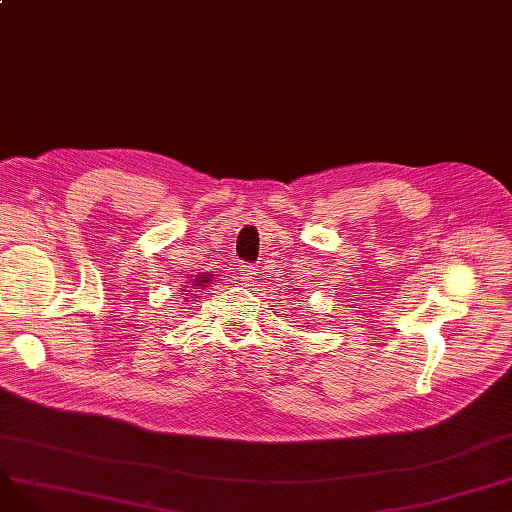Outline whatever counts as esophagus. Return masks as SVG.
<instances>
[{
	"label": "esophagus",
	"instance_id": "34e87169",
	"mask_svg": "<svg viewBox=\"0 0 512 512\" xmlns=\"http://www.w3.org/2000/svg\"><path fill=\"white\" fill-rule=\"evenodd\" d=\"M238 276H240V280H242V284H245V286H253V284H255V280H257L255 267H253V265H249V263L238 267Z\"/></svg>",
	"mask_w": 512,
	"mask_h": 512
}]
</instances>
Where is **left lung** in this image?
<instances>
[{
	"label": "left lung",
	"mask_w": 512,
	"mask_h": 512,
	"mask_svg": "<svg viewBox=\"0 0 512 512\" xmlns=\"http://www.w3.org/2000/svg\"><path fill=\"white\" fill-rule=\"evenodd\" d=\"M305 328H307V326H305Z\"/></svg>",
	"instance_id": "1"
}]
</instances>
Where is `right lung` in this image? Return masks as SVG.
I'll return each mask as SVG.
<instances>
[{"instance_id":"add662e5","label":"right lung","mask_w":512,"mask_h":512,"mask_svg":"<svg viewBox=\"0 0 512 512\" xmlns=\"http://www.w3.org/2000/svg\"><path fill=\"white\" fill-rule=\"evenodd\" d=\"M209 284H211V278H207V274H201L199 278H195V280H193V284H191V286H184V288H182V292H180V294H186V297H184V301H186V303H184V305L191 303L187 301L188 298L195 301V299H197V294H195V292H199L201 288H207Z\"/></svg>"}]
</instances>
